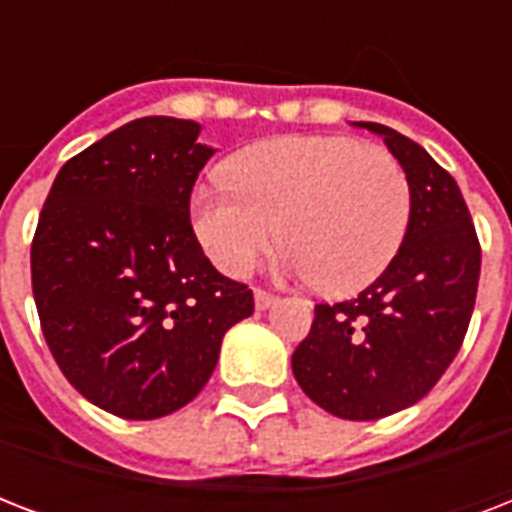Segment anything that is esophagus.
Masks as SVG:
<instances>
[{
	"label": "esophagus",
	"mask_w": 512,
	"mask_h": 512,
	"mask_svg": "<svg viewBox=\"0 0 512 512\" xmlns=\"http://www.w3.org/2000/svg\"><path fill=\"white\" fill-rule=\"evenodd\" d=\"M279 303V297L273 295V292H265V289H255V305L260 308V311H265V308H271V305Z\"/></svg>",
	"instance_id": "1"
}]
</instances>
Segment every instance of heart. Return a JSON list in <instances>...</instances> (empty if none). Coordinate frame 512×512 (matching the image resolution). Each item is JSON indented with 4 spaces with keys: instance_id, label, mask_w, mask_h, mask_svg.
I'll return each instance as SVG.
<instances>
[{
    "instance_id": "b5f03b06",
    "label": "heart",
    "mask_w": 512,
    "mask_h": 512,
    "mask_svg": "<svg viewBox=\"0 0 512 512\" xmlns=\"http://www.w3.org/2000/svg\"><path fill=\"white\" fill-rule=\"evenodd\" d=\"M225 180L193 191L191 217L201 247L231 276H244L281 228L289 271L353 295L393 263L412 220L404 164L340 135L255 143L228 162Z\"/></svg>"
}]
</instances>
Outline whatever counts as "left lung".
Instances as JSON below:
<instances>
[{
  "label": "left lung",
  "mask_w": 512,
  "mask_h": 512,
  "mask_svg": "<svg viewBox=\"0 0 512 512\" xmlns=\"http://www.w3.org/2000/svg\"><path fill=\"white\" fill-rule=\"evenodd\" d=\"M412 183V220L393 263L361 295L319 303L292 353L305 396L342 420H380L428 396L462 348L476 305L481 244L460 185L422 146L385 124Z\"/></svg>",
  "instance_id": "8db88e82"
}]
</instances>
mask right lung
I'll use <instances>...</instances> for the list:
<instances>
[{"label":"right lung","instance_id":"1","mask_svg":"<svg viewBox=\"0 0 512 512\" xmlns=\"http://www.w3.org/2000/svg\"><path fill=\"white\" fill-rule=\"evenodd\" d=\"M199 124L146 116L60 167L31 241V289L66 380L127 420L172 414L215 372L220 342L255 311L191 225V191L215 151Z\"/></svg>","mask_w":512,"mask_h":512}]
</instances>
